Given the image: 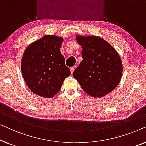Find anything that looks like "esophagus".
I'll return each mask as SVG.
<instances>
[{
    "label": "esophagus",
    "instance_id": "34e87169",
    "mask_svg": "<svg viewBox=\"0 0 146 146\" xmlns=\"http://www.w3.org/2000/svg\"><path fill=\"white\" fill-rule=\"evenodd\" d=\"M74 71V68H70V72H71V74H72Z\"/></svg>",
    "mask_w": 146,
    "mask_h": 146
}]
</instances>
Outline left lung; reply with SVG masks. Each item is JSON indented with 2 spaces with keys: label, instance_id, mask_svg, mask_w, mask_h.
I'll return each instance as SVG.
<instances>
[{
  "label": "left lung",
  "instance_id": "8db88e82",
  "mask_svg": "<svg viewBox=\"0 0 146 146\" xmlns=\"http://www.w3.org/2000/svg\"><path fill=\"white\" fill-rule=\"evenodd\" d=\"M82 48V61L73 76L86 93L102 98L112 92L120 82L123 65L115 49L97 36H76Z\"/></svg>",
  "mask_w": 146,
  "mask_h": 146
}]
</instances>
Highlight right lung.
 I'll use <instances>...</instances> for the list:
<instances>
[{"label": "right lung", "mask_w": 146, "mask_h": 146, "mask_svg": "<svg viewBox=\"0 0 146 146\" xmlns=\"http://www.w3.org/2000/svg\"><path fill=\"white\" fill-rule=\"evenodd\" d=\"M62 37L45 35L32 42L24 52L21 71L24 80L34 94L51 98L60 90L70 70L60 52Z\"/></svg>", "instance_id": "add662e5"}]
</instances>
